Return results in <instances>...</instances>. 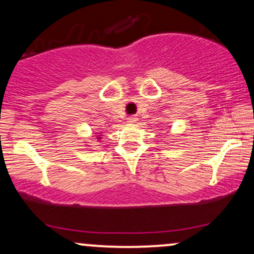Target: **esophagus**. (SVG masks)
<instances>
[{
  "instance_id": "esophagus-1",
  "label": "esophagus",
  "mask_w": 254,
  "mask_h": 254,
  "mask_svg": "<svg viewBox=\"0 0 254 254\" xmlns=\"http://www.w3.org/2000/svg\"><path fill=\"white\" fill-rule=\"evenodd\" d=\"M127 123H130V124H133V123H136L137 118L135 117V116H129V117L127 118Z\"/></svg>"
}]
</instances>
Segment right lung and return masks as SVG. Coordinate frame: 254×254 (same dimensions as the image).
<instances>
[{
    "label": "right lung",
    "instance_id": "add662e5",
    "mask_svg": "<svg viewBox=\"0 0 254 254\" xmlns=\"http://www.w3.org/2000/svg\"><path fill=\"white\" fill-rule=\"evenodd\" d=\"M101 138V137H98V139H100Z\"/></svg>",
    "mask_w": 254,
    "mask_h": 254
}]
</instances>
